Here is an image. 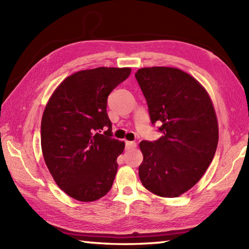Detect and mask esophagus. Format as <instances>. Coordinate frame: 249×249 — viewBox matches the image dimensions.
<instances>
[{"label": "esophagus", "mask_w": 249, "mask_h": 249, "mask_svg": "<svg viewBox=\"0 0 249 249\" xmlns=\"http://www.w3.org/2000/svg\"><path fill=\"white\" fill-rule=\"evenodd\" d=\"M136 146H137L136 142H134V141H126V143H125L126 150H131V149H134V147H136Z\"/></svg>", "instance_id": "1"}]
</instances>
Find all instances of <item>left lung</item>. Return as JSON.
I'll use <instances>...</instances> for the list:
<instances>
[{"label":"left lung","mask_w":249,"mask_h":249,"mask_svg":"<svg viewBox=\"0 0 249 249\" xmlns=\"http://www.w3.org/2000/svg\"><path fill=\"white\" fill-rule=\"evenodd\" d=\"M153 125L162 136L140 142L139 178L160 197H178L202 178L218 143L213 104L203 87L172 67H146L135 73Z\"/></svg>","instance_id":"1"}]
</instances>
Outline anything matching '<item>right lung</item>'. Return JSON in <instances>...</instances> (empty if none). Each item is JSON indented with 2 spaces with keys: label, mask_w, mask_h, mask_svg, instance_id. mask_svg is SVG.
Returning a JSON list of instances; mask_svg holds the SVG:
<instances>
[{
  "label": "right lung",
  "mask_w": 249,
  "mask_h": 249,
  "mask_svg": "<svg viewBox=\"0 0 249 249\" xmlns=\"http://www.w3.org/2000/svg\"><path fill=\"white\" fill-rule=\"evenodd\" d=\"M130 71L97 67L72 73L46 106L40 127L44 160L57 186L73 199L95 201L112 187L116 158L125 144L112 136L107 99Z\"/></svg>",
  "instance_id": "add662e5"
}]
</instances>
